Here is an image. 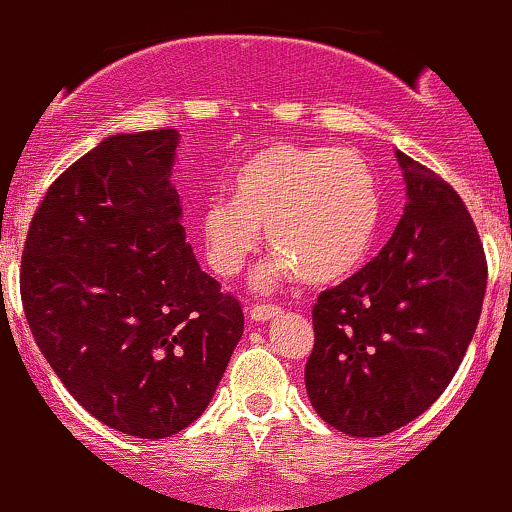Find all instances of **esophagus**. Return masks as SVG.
<instances>
[{
	"mask_svg": "<svg viewBox=\"0 0 512 512\" xmlns=\"http://www.w3.org/2000/svg\"><path fill=\"white\" fill-rule=\"evenodd\" d=\"M281 315L279 305H252L250 308V320L252 322H267Z\"/></svg>",
	"mask_w": 512,
	"mask_h": 512,
	"instance_id": "34e87169",
	"label": "esophagus"
}]
</instances>
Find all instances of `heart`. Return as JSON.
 <instances>
[{
    "label": "heart",
    "mask_w": 512,
    "mask_h": 512,
    "mask_svg": "<svg viewBox=\"0 0 512 512\" xmlns=\"http://www.w3.org/2000/svg\"><path fill=\"white\" fill-rule=\"evenodd\" d=\"M380 211L378 180L356 151L284 144L245 163L236 197L204 204L199 231L221 276L243 272L260 250L264 226L279 252L257 272L260 289L301 274L310 284H332L366 260Z\"/></svg>",
    "instance_id": "heart-1"
}]
</instances>
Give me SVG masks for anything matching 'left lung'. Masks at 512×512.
<instances>
[{"label":"left lung","instance_id":"8db88e82","mask_svg":"<svg viewBox=\"0 0 512 512\" xmlns=\"http://www.w3.org/2000/svg\"><path fill=\"white\" fill-rule=\"evenodd\" d=\"M407 207L375 260L313 308L305 390L322 421L378 438L421 416L450 385L481 315L477 226L440 175L397 151Z\"/></svg>","mask_w":512,"mask_h":512}]
</instances>
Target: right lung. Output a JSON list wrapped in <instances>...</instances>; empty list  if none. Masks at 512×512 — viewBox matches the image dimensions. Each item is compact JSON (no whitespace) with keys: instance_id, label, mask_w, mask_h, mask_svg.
Here are the masks:
<instances>
[{"instance_id":"1","label":"right lung","mask_w":512,"mask_h":512,"mask_svg":"<svg viewBox=\"0 0 512 512\" xmlns=\"http://www.w3.org/2000/svg\"><path fill=\"white\" fill-rule=\"evenodd\" d=\"M180 134H113L48 187L21 257L35 344L105 426L168 438L202 416L243 308L199 269L170 182Z\"/></svg>"}]
</instances>
